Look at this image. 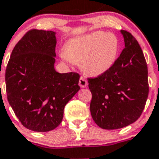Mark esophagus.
Wrapping results in <instances>:
<instances>
[{"label":"esophagus","instance_id":"34e87169","mask_svg":"<svg viewBox=\"0 0 159 159\" xmlns=\"http://www.w3.org/2000/svg\"><path fill=\"white\" fill-rule=\"evenodd\" d=\"M78 84H79L81 88H85V87L88 86V81H87V80L85 79V78H83V77H81V78H80Z\"/></svg>","mask_w":159,"mask_h":159}]
</instances>
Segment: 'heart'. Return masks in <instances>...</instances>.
I'll use <instances>...</instances> for the list:
<instances>
[{
    "instance_id": "b5f03b06",
    "label": "heart",
    "mask_w": 159,
    "mask_h": 159,
    "mask_svg": "<svg viewBox=\"0 0 159 159\" xmlns=\"http://www.w3.org/2000/svg\"><path fill=\"white\" fill-rule=\"evenodd\" d=\"M119 41L115 35L103 31L71 39L66 43L61 58L67 62H81L83 71L89 75L101 76L115 63Z\"/></svg>"
}]
</instances>
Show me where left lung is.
<instances>
[{"instance_id": "left-lung-1", "label": "left lung", "mask_w": 159, "mask_h": 159, "mask_svg": "<svg viewBox=\"0 0 159 159\" xmlns=\"http://www.w3.org/2000/svg\"><path fill=\"white\" fill-rule=\"evenodd\" d=\"M125 48L111 69L88 78L92 93L90 112L103 129L130 125L139 118L149 93L148 71L143 53L132 35L121 30Z\"/></svg>"}]
</instances>
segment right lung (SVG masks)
<instances>
[{
    "mask_svg": "<svg viewBox=\"0 0 159 159\" xmlns=\"http://www.w3.org/2000/svg\"><path fill=\"white\" fill-rule=\"evenodd\" d=\"M56 32L31 30L15 46L5 70L7 97L21 124L45 132L56 128L78 90L76 73L55 69Z\"/></svg>",
    "mask_w": 159,
    "mask_h": 159,
    "instance_id": "add662e5",
    "label": "right lung"
}]
</instances>
